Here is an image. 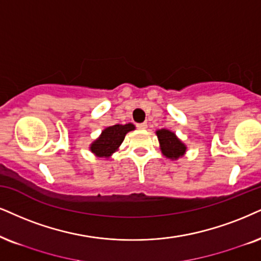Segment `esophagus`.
<instances>
[{
    "label": "esophagus",
    "mask_w": 261,
    "mask_h": 261,
    "mask_svg": "<svg viewBox=\"0 0 261 261\" xmlns=\"http://www.w3.org/2000/svg\"><path fill=\"white\" fill-rule=\"evenodd\" d=\"M147 123H140V124H137V128H140V130H146L147 128Z\"/></svg>",
    "instance_id": "1"
}]
</instances>
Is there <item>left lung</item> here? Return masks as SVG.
Masks as SVG:
<instances>
[{"mask_svg":"<svg viewBox=\"0 0 261 261\" xmlns=\"http://www.w3.org/2000/svg\"><path fill=\"white\" fill-rule=\"evenodd\" d=\"M159 140L160 150L165 158L171 160H177L184 156L187 151V146L183 143L173 131L167 128H160L155 131Z\"/></svg>","mask_w":261,"mask_h":261,"instance_id":"left-lung-1","label":"left lung"}]
</instances>
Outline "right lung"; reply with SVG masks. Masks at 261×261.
<instances>
[{
  "instance_id": "add662e5",
  "label": "right lung",
  "mask_w": 261,
  "mask_h": 261,
  "mask_svg": "<svg viewBox=\"0 0 261 261\" xmlns=\"http://www.w3.org/2000/svg\"><path fill=\"white\" fill-rule=\"evenodd\" d=\"M135 125L133 123H128L125 125L117 124L112 125V126H107L106 128L102 130L100 136L96 140L92 141L89 149L94 155L97 158H108L112 156V154L115 153L119 149L120 144L123 143L125 136L127 133L135 130Z\"/></svg>"
}]
</instances>
